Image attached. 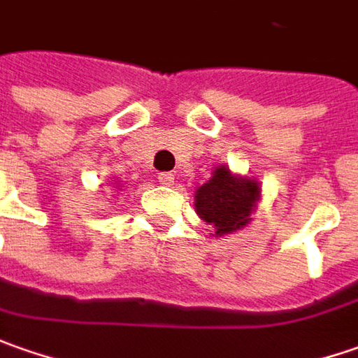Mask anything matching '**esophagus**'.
<instances>
[{"instance_id": "obj_1", "label": "esophagus", "mask_w": 358, "mask_h": 358, "mask_svg": "<svg viewBox=\"0 0 358 358\" xmlns=\"http://www.w3.org/2000/svg\"><path fill=\"white\" fill-rule=\"evenodd\" d=\"M158 182L164 184V186H172L174 184V174L172 172H160L158 174Z\"/></svg>"}]
</instances>
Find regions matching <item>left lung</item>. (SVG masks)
I'll return each instance as SVG.
<instances>
[{
    "instance_id": "left-lung-1",
    "label": "left lung",
    "mask_w": 358,
    "mask_h": 358,
    "mask_svg": "<svg viewBox=\"0 0 358 358\" xmlns=\"http://www.w3.org/2000/svg\"><path fill=\"white\" fill-rule=\"evenodd\" d=\"M259 200L255 180L236 178L226 166L216 168L214 176L196 192V212L216 226V236L243 228Z\"/></svg>"
}]
</instances>
